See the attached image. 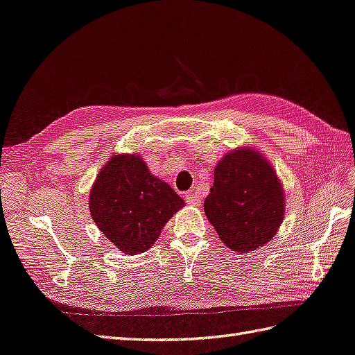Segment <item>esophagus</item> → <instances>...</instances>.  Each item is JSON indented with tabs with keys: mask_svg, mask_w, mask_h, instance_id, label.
Returning <instances> with one entry per match:
<instances>
[{
	"mask_svg": "<svg viewBox=\"0 0 355 355\" xmlns=\"http://www.w3.org/2000/svg\"><path fill=\"white\" fill-rule=\"evenodd\" d=\"M186 202L189 205H201V196H200V193H196V192L186 193Z\"/></svg>",
	"mask_w": 355,
	"mask_h": 355,
	"instance_id": "34e87169",
	"label": "esophagus"
}]
</instances>
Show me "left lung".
Masks as SVG:
<instances>
[{
	"label": "left lung",
	"mask_w": 355,
	"mask_h": 355,
	"mask_svg": "<svg viewBox=\"0 0 355 355\" xmlns=\"http://www.w3.org/2000/svg\"><path fill=\"white\" fill-rule=\"evenodd\" d=\"M284 210L282 181L257 148H236L219 160L204 211L227 248L248 254L265 246L277 234Z\"/></svg>",
	"instance_id": "obj_1"
}]
</instances>
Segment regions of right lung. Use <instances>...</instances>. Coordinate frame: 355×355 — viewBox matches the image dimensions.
Instances as JSON below:
<instances>
[{
  "label": "right lung",
  "mask_w": 355,
  "mask_h": 355,
  "mask_svg": "<svg viewBox=\"0 0 355 355\" xmlns=\"http://www.w3.org/2000/svg\"><path fill=\"white\" fill-rule=\"evenodd\" d=\"M184 207L183 198L151 174L139 154H114L98 172L89 193L96 227L123 254H140Z\"/></svg>",
  "instance_id": "add662e5"
}]
</instances>
